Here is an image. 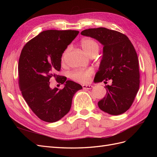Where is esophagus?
<instances>
[{
    "mask_svg": "<svg viewBox=\"0 0 157 157\" xmlns=\"http://www.w3.org/2000/svg\"><path fill=\"white\" fill-rule=\"evenodd\" d=\"M82 88L84 89L90 90V89H92L93 88V86H92V85H86V84H84V85H83V86H82Z\"/></svg>",
    "mask_w": 157,
    "mask_h": 157,
    "instance_id": "34e87169",
    "label": "esophagus"
}]
</instances>
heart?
Instances as JSON below:
<instances>
[{
  "label": "heart",
  "instance_id": "obj_1",
  "mask_svg": "<svg viewBox=\"0 0 157 157\" xmlns=\"http://www.w3.org/2000/svg\"><path fill=\"white\" fill-rule=\"evenodd\" d=\"M80 46L86 53L90 56L96 55L99 50V46L98 42L90 38H85L80 41ZM69 48L66 49L61 56V61L64 62L66 57H67ZM93 74L92 69L85 70H76L71 73V78L75 81L80 83H86L89 82Z\"/></svg>",
  "mask_w": 157,
  "mask_h": 157
}]
</instances>
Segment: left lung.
Segmentation results:
<instances>
[{"label": "left lung", "mask_w": 157, "mask_h": 157, "mask_svg": "<svg viewBox=\"0 0 157 157\" xmlns=\"http://www.w3.org/2000/svg\"><path fill=\"white\" fill-rule=\"evenodd\" d=\"M81 35L98 40L103 45V57L95 82L111 80L107 94L98 102L99 109L112 115L125 113L134 102L140 88L139 61L128 36L117 31L99 27L85 29Z\"/></svg>", "instance_id": "8db88e82"}]
</instances>
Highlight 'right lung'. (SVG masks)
Wrapping results in <instances>:
<instances>
[{
    "label": "right lung",
    "instance_id": "1",
    "mask_svg": "<svg viewBox=\"0 0 157 157\" xmlns=\"http://www.w3.org/2000/svg\"><path fill=\"white\" fill-rule=\"evenodd\" d=\"M78 33L75 30L42 31L27 42L21 50L18 63L19 86L27 105L42 121L60 120L69 111L75 94L82 88L79 84L56 74L61 69L63 52ZM52 77L57 82L64 83L65 87L51 89Z\"/></svg>",
    "mask_w": 157,
    "mask_h": 157
}]
</instances>
